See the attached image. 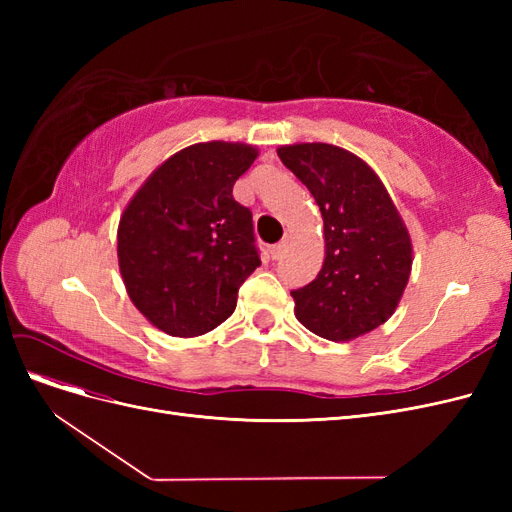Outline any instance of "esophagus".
<instances>
[{
	"instance_id": "1",
	"label": "esophagus",
	"mask_w": 512,
	"mask_h": 512,
	"mask_svg": "<svg viewBox=\"0 0 512 512\" xmlns=\"http://www.w3.org/2000/svg\"><path fill=\"white\" fill-rule=\"evenodd\" d=\"M286 247H288V245H286V241H282V243H277V245H273V247H271V250H269L271 258H273V260H280V258H282L284 254H286Z\"/></svg>"
}]
</instances>
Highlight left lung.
I'll list each match as a JSON object with an SVG mask.
<instances>
[{
  "mask_svg": "<svg viewBox=\"0 0 512 512\" xmlns=\"http://www.w3.org/2000/svg\"><path fill=\"white\" fill-rule=\"evenodd\" d=\"M277 156L312 192L324 222V262L292 290L294 316L329 342H350L389 320L406 290L412 241L380 177L354 153L299 143Z\"/></svg>",
  "mask_w": 512,
  "mask_h": 512,
  "instance_id": "8db88e82",
  "label": "left lung"
}]
</instances>
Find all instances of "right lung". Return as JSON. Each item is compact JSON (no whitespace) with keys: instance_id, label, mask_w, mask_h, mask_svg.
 I'll return each mask as SVG.
<instances>
[{"instance_id":"add662e5","label":"right lung","mask_w":512,"mask_h":512,"mask_svg":"<svg viewBox=\"0 0 512 512\" xmlns=\"http://www.w3.org/2000/svg\"><path fill=\"white\" fill-rule=\"evenodd\" d=\"M256 158L258 149L243 143L185 147L153 170L123 211L119 271L153 327L196 337L235 312L260 256L252 211L232 198V185Z\"/></svg>"}]
</instances>
